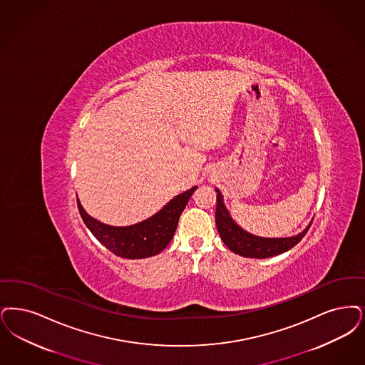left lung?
Segmentation results:
<instances>
[{"label":"left lung","mask_w":365,"mask_h":365,"mask_svg":"<svg viewBox=\"0 0 365 365\" xmlns=\"http://www.w3.org/2000/svg\"><path fill=\"white\" fill-rule=\"evenodd\" d=\"M215 190L217 191L216 225H217L220 237L227 247L240 257L263 259V258H270L278 254H282L294 247L303 239L309 225L312 224L311 221L300 234L288 236V237H262V236L250 234L240 225L236 224L230 210L224 204L221 191L217 187Z\"/></svg>","instance_id":"left-lung-1"}]
</instances>
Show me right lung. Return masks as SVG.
Instances as JSON below:
<instances>
[{
    "label": "right lung",
    "instance_id": "obj_1",
    "mask_svg": "<svg viewBox=\"0 0 365 365\" xmlns=\"http://www.w3.org/2000/svg\"><path fill=\"white\" fill-rule=\"evenodd\" d=\"M195 190L197 186L178 194L153 216L125 227L108 225L93 219L86 212L78 198L77 206L88 230L104 247L120 258L143 259L159 254L168 246L175 234L179 217Z\"/></svg>",
    "mask_w": 365,
    "mask_h": 365
}]
</instances>
